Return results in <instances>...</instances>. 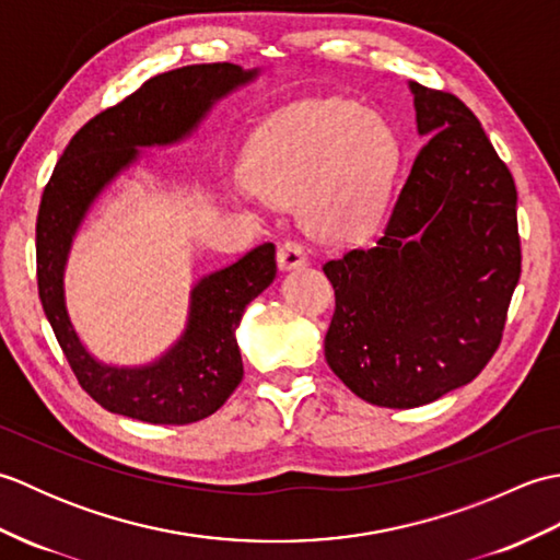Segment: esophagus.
Here are the masks:
<instances>
[{"instance_id": "esophagus-1", "label": "esophagus", "mask_w": 560, "mask_h": 560, "mask_svg": "<svg viewBox=\"0 0 560 560\" xmlns=\"http://www.w3.org/2000/svg\"><path fill=\"white\" fill-rule=\"evenodd\" d=\"M279 267L281 269H299V267H305L307 265V253L303 243L299 241H287L279 245Z\"/></svg>"}]
</instances>
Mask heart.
Segmentation results:
<instances>
[{
  "label": "heart",
  "instance_id": "b5f03b06",
  "mask_svg": "<svg viewBox=\"0 0 560 560\" xmlns=\"http://www.w3.org/2000/svg\"><path fill=\"white\" fill-rule=\"evenodd\" d=\"M253 183L277 205L301 199L311 231L351 237L385 205L395 139L377 115L349 101L305 103L279 113L249 147Z\"/></svg>",
  "mask_w": 560,
  "mask_h": 560
}]
</instances>
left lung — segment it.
I'll list each match as a JSON object with an SVG mask.
<instances>
[{
    "mask_svg": "<svg viewBox=\"0 0 560 560\" xmlns=\"http://www.w3.org/2000/svg\"><path fill=\"white\" fill-rule=\"evenodd\" d=\"M409 89L431 139L377 243L323 267L335 287L327 363L387 409L435 401L483 371L522 271L513 173L455 93Z\"/></svg>",
    "mask_w": 560,
    "mask_h": 560,
    "instance_id": "left-lung-1",
    "label": "left lung"
}]
</instances>
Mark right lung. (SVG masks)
<instances>
[{
	"mask_svg": "<svg viewBox=\"0 0 560 560\" xmlns=\"http://www.w3.org/2000/svg\"><path fill=\"white\" fill-rule=\"evenodd\" d=\"M255 71L231 62L189 65L141 83L71 137L43 189L35 221V261L43 311L79 385L103 409L147 423L185 425L219 411L243 380L235 327L245 305L277 277V247L249 249L235 265L209 273L192 291L183 339L147 368H110L81 347L65 307L62 273L83 213L101 189L137 159V147L171 144Z\"/></svg>",
	"mask_w": 560,
	"mask_h": 560,
	"instance_id": "add662e5",
	"label": "right lung"
}]
</instances>
